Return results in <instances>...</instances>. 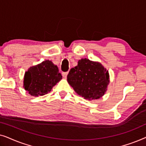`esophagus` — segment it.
<instances>
[{
    "label": "esophagus",
    "instance_id": "esophagus-1",
    "mask_svg": "<svg viewBox=\"0 0 146 146\" xmlns=\"http://www.w3.org/2000/svg\"><path fill=\"white\" fill-rule=\"evenodd\" d=\"M68 74V72H62V76L64 78H66Z\"/></svg>",
    "mask_w": 146,
    "mask_h": 146
}]
</instances>
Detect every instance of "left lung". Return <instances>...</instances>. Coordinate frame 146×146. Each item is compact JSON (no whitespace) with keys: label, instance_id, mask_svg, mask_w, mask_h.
Here are the masks:
<instances>
[{"label":"left lung","instance_id":"8db88e82","mask_svg":"<svg viewBox=\"0 0 146 146\" xmlns=\"http://www.w3.org/2000/svg\"><path fill=\"white\" fill-rule=\"evenodd\" d=\"M67 81L78 94L92 100L104 95L110 83V76L100 62L82 58L70 70Z\"/></svg>","mask_w":146,"mask_h":146}]
</instances>
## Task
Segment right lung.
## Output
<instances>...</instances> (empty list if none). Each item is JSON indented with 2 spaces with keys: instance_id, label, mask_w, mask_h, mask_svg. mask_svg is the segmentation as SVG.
<instances>
[{
  "instance_id": "add662e5",
  "label": "right lung",
  "mask_w": 146,
  "mask_h": 146,
  "mask_svg": "<svg viewBox=\"0 0 146 146\" xmlns=\"http://www.w3.org/2000/svg\"><path fill=\"white\" fill-rule=\"evenodd\" d=\"M62 78L57 66L51 61L45 60L26 72L24 88L33 96H43L50 92Z\"/></svg>"
}]
</instances>
